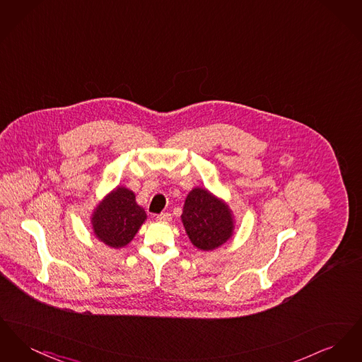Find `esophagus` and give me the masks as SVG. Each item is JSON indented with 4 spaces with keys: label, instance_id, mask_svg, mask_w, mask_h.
Here are the masks:
<instances>
[{
    "label": "esophagus",
    "instance_id": "esophagus-1",
    "mask_svg": "<svg viewBox=\"0 0 362 362\" xmlns=\"http://www.w3.org/2000/svg\"><path fill=\"white\" fill-rule=\"evenodd\" d=\"M158 221H163V223H170L173 220V216L170 213H161L156 217Z\"/></svg>",
    "mask_w": 362,
    "mask_h": 362
}]
</instances>
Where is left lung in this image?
<instances>
[{
	"mask_svg": "<svg viewBox=\"0 0 362 362\" xmlns=\"http://www.w3.org/2000/svg\"><path fill=\"white\" fill-rule=\"evenodd\" d=\"M182 223L189 241L201 251H213L235 233V218L229 205L204 187H194L186 197Z\"/></svg>",
	"mask_w": 362,
	"mask_h": 362,
	"instance_id": "1",
	"label": "left lung"
}]
</instances>
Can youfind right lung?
<instances>
[{
    "instance_id": "obj_1",
    "label": "right lung",
    "mask_w": 362,
    "mask_h": 362,
    "mask_svg": "<svg viewBox=\"0 0 362 362\" xmlns=\"http://www.w3.org/2000/svg\"><path fill=\"white\" fill-rule=\"evenodd\" d=\"M145 220L146 213L136 202V194L117 186L93 209L90 226L98 240L119 250L134 239Z\"/></svg>"
}]
</instances>
